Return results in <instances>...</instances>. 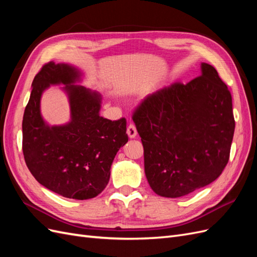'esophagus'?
Listing matches in <instances>:
<instances>
[{"label": "esophagus", "mask_w": 257, "mask_h": 257, "mask_svg": "<svg viewBox=\"0 0 257 257\" xmlns=\"http://www.w3.org/2000/svg\"><path fill=\"white\" fill-rule=\"evenodd\" d=\"M126 132H127V135H128L130 138H135L136 135H137V130H136L135 124L131 123L130 125L127 126V131Z\"/></svg>", "instance_id": "obj_1"}]
</instances>
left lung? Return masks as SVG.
<instances>
[{
  "label": "left lung",
  "instance_id": "1",
  "mask_svg": "<svg viewBox=\"0 0 257 257\" xmlns=\"http://www.w3.org/2000/svg\"><path fill=\"white\" fill-rule=\"evenodd\" d=\"M186 84L148 95L133 114L151 189L177 198L213 182L229 160L235 132L230 92L210 64Z\"/></svg>",
  "mask_w": 257,
  "mask_h": 257
}]
</instances>
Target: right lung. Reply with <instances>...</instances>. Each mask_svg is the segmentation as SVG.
<instances>
[{
	"mask_svg": "<svg viewBox=\"0 0 257 257\" xmlns=\"http://www.w3.org/2000/svg\"><path fill=\"white\" fill-rule=\"evenodd\" d=\"M81 73L65 63L45 64L32 82L22 120L26 164L45 188L73 199H90L106 188L116 152L128 141L126 120L99 115L102 97L83 85ZM63 84L71 107V121L50 127L40 114L42 92Z\"/></svg>",
	"mask_w": 257,
	"mask_h": 257,
	"instance_id": "right-lung-1",
	"label": "right lung"
}]
</instances>
